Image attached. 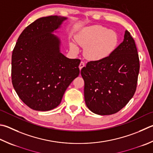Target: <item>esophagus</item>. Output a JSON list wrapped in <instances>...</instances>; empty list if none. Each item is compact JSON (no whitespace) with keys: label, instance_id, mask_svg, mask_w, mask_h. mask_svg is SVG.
<instances>
[{"label":"esophagus","instance_id":"esophagus-1","mask_svg":"<svg viewBox=\"0 0 153 153\" xmlns=\"http://www.w3.org/2000/svg\"><path fill=\"white\" fill-rule=\"evenodd\" d=\"M85 66V63L84 62H80V63H79V69L80 70H81V69L84 68Z\"/></svg>","mask_w":153,"mask_h":153}]
</instances>
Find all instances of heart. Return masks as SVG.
I'll list each match as a JSON object with an SVG mask.
<instances>
[{
    "label": "heart",
    "instance_id": "1",
    "mask_svg": "<svg viewBox=\"0 0 153 153\" xmlns=\"http://www.w3.org/2000/svg\"><path fill=\"white\" fill-rule=\"evenodd\" d=\"M80 46L85 48V55L88 59L98 61L109 56L117 48L119 37L115 30L108 29L102 25H93L83 29L76 37ZM74 51L77 49L71 44Z\"/></svg>",
    "mask_w": 153,
    "mask_h": 153
}]
</instances>
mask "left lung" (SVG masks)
Wrapping results in <instances>:
<instances>
[{
	"label": "left lung",
	"mask_w": 153,
	"mask_h": 153,
	"mask_svg": "<svg viewBox=\"0 0 153 153\" xmlns=\"http://www.w3.org/2000/svg\"><path fill=\"white\" fill-rule=\"evenodd\" d=\"M139 57L130 33L109 56L91 61L81 70L84 80L85 104L99 115L118 112L131 99L137 90Z\"/></svg>",
	"instance_id": "left-lung-1"
}]
</instances>
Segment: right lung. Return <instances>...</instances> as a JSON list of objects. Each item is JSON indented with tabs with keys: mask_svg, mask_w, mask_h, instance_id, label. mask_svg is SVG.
<instances>
[{
	"mask_svg": "<svg viewBox=\"0 0 153 153\" xmlns=\"http://www.w3.org/2000/svg\"><path fill=\"white\" fill-rule=\"evenodd\" d=\"M65 17L37 19L19 36L12 54L11 77L19 98L37 111L56 108L66 89L79 76L80 59L60 52V39L52 34Z\"/></svg>",
	"mask_w": 153,
	"mask_h": 153,
	"instance_id": "1",
	"label": "right lung"
}]
</instances>
